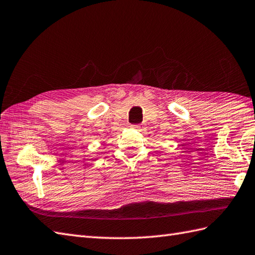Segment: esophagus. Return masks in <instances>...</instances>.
<instances>
[{"label": "esophagus", "instance_id": "obj_1", "mask_svg": "<svg viewBox=\"0 0 255 255\" xmlns=\"http://www.w3.org/2000/svg\"><path fill=\"white\" fill-rule=\"evenodd\" d=\"M131 128H133V129H135V130H142V126L141 125H131Z\"/></svg>", "mask_w": 255, "mask_h": 255}]
</instances>
